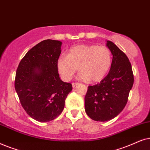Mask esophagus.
<instances>
[{"instance_id": "1", "label": "esophagus", "mask_w": 150, "mask_h": 150, "mask_svg": "<svg viewBox=\"0 0 150 150\" xmlns=\"http://www.w3.org/2000/svg\"><path fill=\"white\" fill-rule=\"evenodd\" d=\"M77 84H78L77 83H72V86H73V88H75Z\"/></svg>"}]
</instances>
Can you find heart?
Returning a JSON list of instances; mask_svg holds the SVG:
<instances>
[{"instance_id":"obj_1","label":"heart","mask_w":150,"mask_h":150,"mask_svg":"<svg viewBox=\"0 0 150 150\" xmlns=\"http://www.w3.org/2000/svg\"><path fill=\"white\" fill-rule=\"evenodd\" d=\"M56 65L64 81L71 79L79 67V78L98 82L106 76L110 69L112 53L105 46L75 45L70 48L67 55L57 58Z\"/></svg>"}]
</instances>
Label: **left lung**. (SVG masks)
Listing matches in <instances>:
<instances>
[{"label":"left lung","instance_id":"8db88e82","mask_svg":"<svg viewBox=\"0 0 150 150\" xmlns=\"http://www.w3.org/2000/svg\"><path fill=\"white\" fill-rule=\"evenodd\" d=\"M106 46L112 55L108 74L100 83L88 86L85 96V110L94 121H107L123 110L134 83L131 64L126 55L112 42Z\"/></svg>","mask_w":150,"mask_h":150}]
</instances>
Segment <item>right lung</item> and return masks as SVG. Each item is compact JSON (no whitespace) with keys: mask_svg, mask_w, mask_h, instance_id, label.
Instances as JSON below:
<instances>
[{"mask_svg":"<svg viewBox=\"0 0 150 150\" xmlns=\"http://www.w3.org/2000/svg\"><path fill=\"white\" fill-rule=\"evenodd\" d=\"M62 43L45 40L26 53L18 67L15 89L24 110L32 119L49 122L60 115L73 87L59 78L57 59Z\"/></svg>","mask_w":150,"mask_h":150,"instance_id":"1","label":"right lung"}]
</instances>
